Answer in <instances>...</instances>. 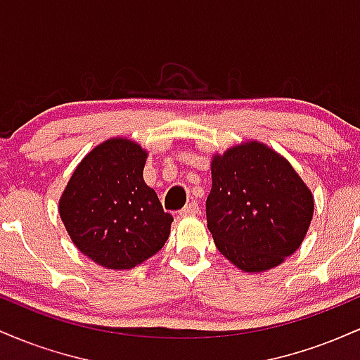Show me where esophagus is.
I'll return each mask as SVG.
<instances>
[{
    "label": "esophagus",
    "instance_id": "esophagus-1",
    "mask_svg": "<svg viewBox=\"0 0 360 360\" xmlns=\"http://www.w3.org/2000/svg\"><path fill=\"white\" fill-rule=\"evenodd\" d=\"M198 213H200V206H198L196 201H191V203H188L179 212L181 217H194V214H198Z\"/></svg>",
    "mask_w": 360,
    "mask_h": 360
}]
</instances>
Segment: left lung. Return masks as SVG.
Listing matches in <instances>:
<instances>
[{
	"label": "left lung",
	"instance_id": "8db88e82",
	"mask_svg": "<svg viewBox=\"0 0 360 360\" xmlns=\"http://www.w3.org/2000/svg\"><path fill=\"white\" fill-rule=\"evenodd\" d=\"M212 177L208 230L238 269L267 271L300 249L315 205L283 155L259 142L235 146L213 155Z\"/></svg>",
	"mask_w": 360,
	"mask_h": 360
}]
</instances>
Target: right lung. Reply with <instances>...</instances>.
<instances>
[{"instance_id":"1","label":"right lung","mask_w":360,"mask_h":360,"mask_svg":"<svg viewBox=\"0 0 360 360\" xmlns=\"http://www.w3.org/2000/svg\"><path fill=\"white\" fill-rule=\"evenodd\" d=\"M146 159L131 140H106L81 160L60 196L74 245L106 269H131L169 238L174 218L143 181Z\"/></svg>"}]
</instances>
